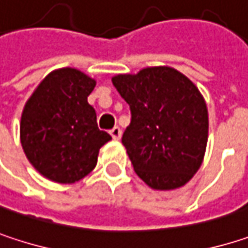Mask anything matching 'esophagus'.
<instances>
[{
	"label": "esophagus",
	"mask_w": 248,
	"mask_h": 248,
	"mask_svg": "<svg viewBox=\"0 0 248 248\" xmlns=\"http://www.w3.org/2000/svg\"><path fill=\"white\" fill-rule=\"evenodd\" d=\"M110 135H112V138H113L115 140H119V139H121V136H122V130H121V127H119V126H115V127L110 130Z\"/></svg>",
	"instance_id": "34e87169"
}]
</instances>
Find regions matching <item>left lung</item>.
I'll list each match as a JSON object with an SVG mask.
<instances>
[{
	"mask_svg": "<svg viewBox=\"0 0 248 248\" xmlns=\"http://www.w3.org/2000/svg\"><path fill=\"white\" fill-rule=\"evenodd\" d=\"M112 83L130 108L122 143L135 172L154 189L185 185L208 139V110L197 86L167 66L118 75Z\"/></svg>",
	"mask_w": 248,
	"mask_h": 248,
	"instance_id": "8db88e82",
	"label": "left lung"
}]
</instances>
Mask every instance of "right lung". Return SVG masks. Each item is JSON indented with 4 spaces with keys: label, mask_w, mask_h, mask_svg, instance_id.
<instances>
[{
    "label": "right lung",
    "mask_w": 248,
    "mask_h": 248,
    "mask_svg": "<svg viewBox=\"0 0 248 248\" xmlns=\"http://www.w3.org/2000/svg\"><path fill=\"white\" fill-rule=\"evenodd\" d=\"M96 81L80 70L51 72L27 100L20 139L30 164L50 181L73 184L97 164L99 149L112 139L100 130L87 103Z\"/></svg>",
    "instance_id": "obj_1"
}]
</instances>
